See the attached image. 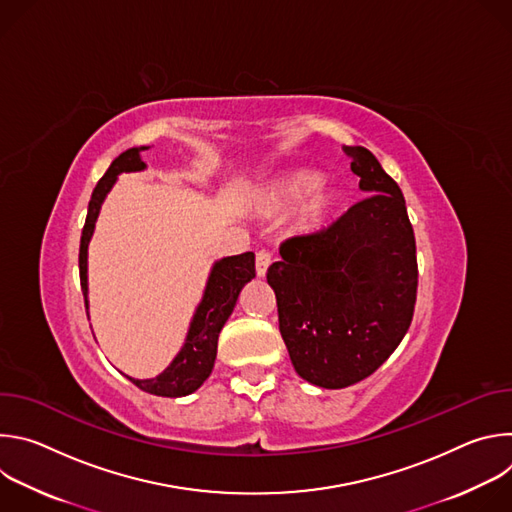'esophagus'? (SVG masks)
I'll use <instances>...</instances> for the list:
<instances>
[{
  "instance_id": "obj_1",
  "label": "esophagus",
  "mask_w": 512,
  "mask_h": 512,
  "mask_svg": "<svg viewBox=\"0 0 512 512\" xmlns=\"http://www.w3.org/2000/svg\"><path fill=\"white\" fill-rule=\"evenodd\" d=\"M269 265H271V253H269V251H259V253H257V259H255L257 275H259V277H265Z\"/></svg>"
}]
</instances>
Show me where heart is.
<instances>
[{
  "label": "heart",
  "mask_w": 512,
  "mask_h": 512,
  "mask_svg": "<svg viewBox=\"0 0 512 512\" xmlns=\"http://www.w3.org/2000/svg\"><path fill=\"white\" fill-rule=\"evenodd\" d=\"M296 203L299 206L291 216L289 231L308 237L326 227L338 206V194L330 182L320 180L312 170H287L265 180L251 196L253 210L265 218L279 216Z\"/></svg>",
  "instance_id": "b5f03b06"
}]
</instances>
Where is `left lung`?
I'll use <instances>...</instances> for the list:
<instances>
[{
  "label": "left lung",
  "mask_w": 512,
  "mask_h": 512,
  "mask_svg": "<svg viewBox=\"0 0 512 512\" xmlns=\"http://www.w3.org/2000/svg\"><path fill=\"white\" fill-rule=\"evenodd\" d=\"M342 150L369 196L330 229L285 241L281 261L267 271L291 364L322 389L373 375L407 334L417 296L415 237L401 188L367 148Z\"/></svg>",
  "instance_id": "1"
}]
</instances>
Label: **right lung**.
Instances as JSON below:
<instances>
[{
  "instance_id": "1",
  "label": "right lung",
  "mask_w": 512,
  "mask_h": 512,
  "mask_svg": "<svg viewBox=\"0 0 512 512\" xmlns=\"http://www.w3.org/2000/svg\"><path fill=\"white\" fill-rule=\"evenodd\" d=\"M150 150V145H139L123 152L119 158L113 160L105 176L97 182L91 202L87 221L81 237V251H79V269H81V287L85 296L87 316H89V243L95 233L97 218L101 206L115 186L119 174L127 172H143L148 168L141 160V152ZM255 277V255L243 253L233 257H223L214 261L200 304L194 310V316L188 326V334L180 352L168 367L154 379H133L127 377L133 385L141 391L152 393L158 397H186L194 393L212 373L214 360H216V344L218 334H221L225 322L235 310L241 289Z\"/></svg>"
}]
</instances>
